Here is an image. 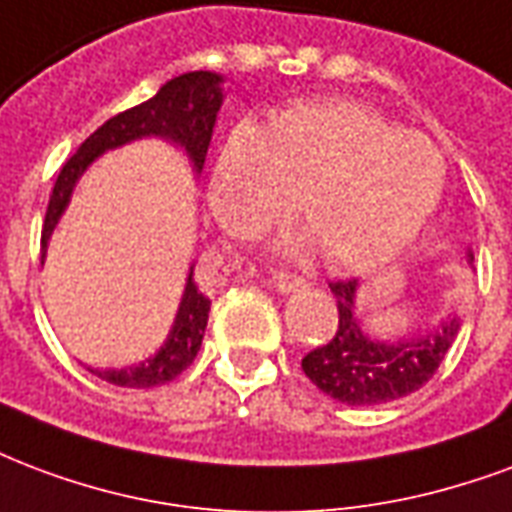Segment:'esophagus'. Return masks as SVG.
<instances>
[{
	"instance_id": "esophagus-1",
	"label": "esophagus",
	"mask_w": 512,
	"mask_h": 512,
	"mask_svg": "<svg viewBox=\"0 0 512 512\" xmlns=\"http://www.w3.org/2000/svg\"><path fill=\"white\" fill-rule=\"evenodd\" d=\"M271 282H274V287L279 290V293H295V290H304L306 287L304 279L290 274V271H274Z\"/></svg>"
}]
</instances>
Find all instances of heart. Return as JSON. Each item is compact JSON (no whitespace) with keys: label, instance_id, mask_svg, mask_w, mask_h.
Segmentation results:
<instances>
[{"label":"heart","instance_id":"heart-1","mask_svg":"<svg viewBox=\"0 0 512 512\" xmlns=\"http://www.w3.org/2000/svg\"><path fill=\"white\" fill-rule=\"evenodd\" d=\"M445 187L442 151L358 100H312L268 127L230 132L211 176V208L236 236L298 214L336 268L366 271L415 241Z\"/></svg>","mask_w":512,"mask_h":512}]
</instances>
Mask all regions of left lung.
Segmentation results:
<instances>
[{"mask_svg":"<svg viewBox=\"0 0 512 512\" xmlns=\"http://www.w3.org/2000/svg\"><path fill=\"white\" fill-rule=\"evenodd\" d=\"M472 263V252H469ZM339 325L331 342L304 355L301 369L331 399L350 407H377L404 399L434 377L439 363L456 342L461 317L448 312L434 328L399 342H380L363 331L355 306L358 279L331 282Z\"/></svg>","mask_w":512,"mask_h":512,"instance_id":"left-lung-1","label":"left lung"}]
</instances>
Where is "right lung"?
I'll return each instance as SVG.
<instances>
[{"instance_id": "right-lung-1", "label": "right lung", "mask_w": 512, "mask_h": 512, "mask_svg": "<svg viewBox=\"0 0 512 512\" xmlns=\"http://www.w3.org/2000/svg\"><path fill=\"white\" fill-rule=\"evenodd\" d=\"M222 97H225L222 94V75L208 73V70L184 73L165 83L151 100L140 102L130 111L119 113V116L105 121L102 127H97L89 138L83 140L81 149L75 151L73 157L64 162V168L59 170V179H56L51 200H48V211H45L43 241H40L43 257L56 222L73 198L75 184L86 173V168L105 151L119 149L124 143L140 138H165L187 151V157L192 160V170L200 173L203 162H206L211 132L217 124V113L222 108ZM192 271H195V266H189L187 287L181 295L179 312H176L173 328H170L168 339L160 350L138 366L89 369V372L97 374L100 380L111 382V385H119V388H154V385L176 380L198 355L203 333H206L208 309H211V301L198 290Z\"/></svg>"}]
</instances>
